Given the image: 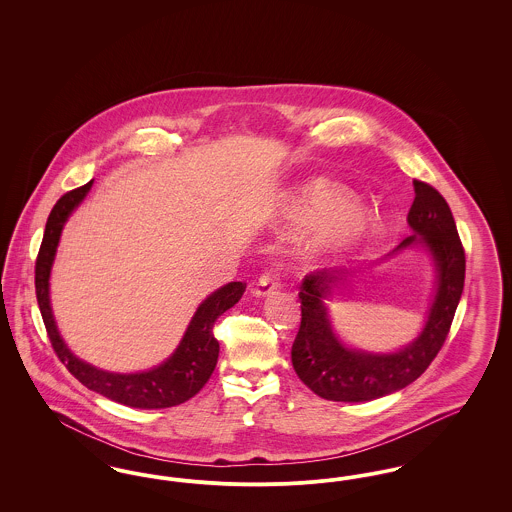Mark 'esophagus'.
<instances>
[{
	"instance_id": "obj_1",
	"label": "esophagus",
	"mask_w": 512,
	"mask_h": 512,
	"mask_svg": "<svg viewBox=\"0 0 512 512\" xmlns=\"http://www.w3.org/2000/svg\"><path fill=\"white\" fill-rule=\"evenodd\" d=\"M276 288H278V284H276V280H274V274H272V272H265V274L257 280V284L251 288V293H253L255 297H268L270 293H274Z\"/></svg>"
}]
</instances>
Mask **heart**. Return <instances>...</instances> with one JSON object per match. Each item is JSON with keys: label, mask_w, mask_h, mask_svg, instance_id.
Masks as SVG:
<instances>
[{"label": "heart", "mask_w": 512, "mask_h": 512, "mask_svg": "<svg viewBox=\"0 0 512 512\" xmlns=\"http://www.w3.org/2000/svg\"><path fill=\"white\" fill-rule=\"evenodd\" d=\"M286 217L315 226L297 247V253L309 261L338 255L374 238L382 230L380 217L355 207L353 195L338 184L324 180L315 182L305 194L293 199Z\"/></svg>", "instance_id": "b5f03b06"}]
</instances>
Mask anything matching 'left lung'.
<instances>
[{
	"label": "left lung",
	"instance_id": "8db88e82",
	"mask_svg": "<svg viewBox=\"0 0 512 512\" xmlns=\"http://www.w3.org/2000/svg\"><path fill=\"white\" fill-rule=\"evenodd\" d=\"M407 222L409 238L391 251L424 249L436 268L434 299L420 334L391 353L349 347L334 330L328 301L351 284L363 267L315 270L301 282V326L293 341L292 363L301 382L328 401L359 403L403 390L436 359L449 334L464 288V249L447 201L432 186L414 180Z\"/></svg>",
	"mask_w": 512,
	"mask_h": 512
}]
</instances>
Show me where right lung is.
Wrapping results in <instances>:
<instances>
[{"instance_id": "obj_1", "label": "right lung", "mask_w": 512, "mask_h": 512, "mask_svg": "<svg viewBox=\"0 0 512 512\" xmlns=\"http://www.w3.org/2000/svg\"><path fill=\"white\" fill-rule=\"evenodd\" d=\"M92 184L94 180L63 195L53 205L46 222L44 240L36 259V297L49 340L57 357L88 390L96 391L115 403L134 409L176 407L194 397L211 378L219 361V341L213 336V324L224 311H228L240 301L245 286L242 282H230L217 292L211 293L209 297H205L199 303L178 347L161 365L147 368L142 372H111L78 359L61 338L53 317L49 299V276L61 240V232L69 217L76 211V207L92 190Z\"/></svg>"}]
</instances>
